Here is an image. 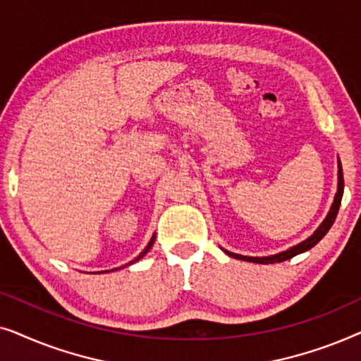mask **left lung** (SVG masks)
Here are the masks:
<instances>
[{"instance_id": "8db88e82", "label": "left lung", "mask_w": 361, "mask_h": 361, "mask_svg": "<svg viewBox=\"0 0 361 361\" xmlns=\"http://www.w3.org/2000/svg\"><path fill=\"white\" fill-rule=\"evenodd\" d=\"M342 197H343V171H342V162L338 159V184H337V194L334 197V202H332V207H330L327 216H325L322 224L319 225V228L314 231L312 235L309 236V238H305L304 241H300V243L290 246L286 251H281V253H276V255H269V256H243V255H238V253H231L228 250H224L226 255L231 256V258L235 259H241V261H250V263H258V264H273V263H281V261H286V259H290L294 258L295 255H300L304 253V251H307L312 248L319 243L320 240L324 238L325 235H327V231L330 230V226L334 225L335 219H337V214H338V209H340V202H342Z\"/></svg>"}]
</instances>
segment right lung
I'll list each match as a JSON object with an SVG mask.
<instances>
[{
  "label": "right lung",
  "instance_id": "obj_1",
  "mask_svg": "<svg viewBox=\"0 0 361 361\" xmlns=\"http://www.w3.org/2000/svg\"><path fill=\"white\" fill-rule=\"evenodd\" d=\"M154 238H156V235H152V238L149 240V243H147V246H146V248H145V250H142V251H141V253H140V255H137L135 259H133V261H130V263H128V264H125V266H130V264H133V263H136V261H140V259L142 258V256H145V255L147 253V251H149V250H151V246H152V245H154ZM121 268H123V266H121ZM116 269H118V268H116ZM105 273H106V271H105Z\"/></svg>",
  "mask_w": 361,
  "mask_h": 361
}]
</instances>
